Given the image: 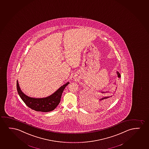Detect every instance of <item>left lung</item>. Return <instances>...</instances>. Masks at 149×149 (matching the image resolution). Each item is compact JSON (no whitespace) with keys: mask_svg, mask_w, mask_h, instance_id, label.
<instances>
[{"mask_svg":"<svg viewBox=\"0 0 149 149\" xmlns=\"http://www.w3.org/2000/svg\"><path fill=\"white\" fill-rule=\"evenodd\" d=\"M117 74H118V78L120 77V74L119 72H117ZM116 88H117L116 87ZM114 91L113 92H101L102 93H106L107 94H104V95L100 97V99L98 100V104H100L101 106H107L108 105L112 102V101L114 100L115 97H116V91ZM85 97L84 98V103L86 108H90L91 107V104H92V101L90 100L89 97H88V96H84Z\"/></svg>","mask_w":149,"mask_h":149,"instance_id":"obj_1","label":"left lung"}]
</instances>
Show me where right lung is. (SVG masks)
Wrapping results in <instances>:
<instances>
[{
  "label": "right lung",
  "mask_w": 149,
  "mask_h": 149,
  "mask_svg": "<svg viewBox=\"0 0 149 149\" xmlns=\"http://www.w3.org/2000/svg\"><path fill=\"white\" fill-rule=\"evenodd\" d=\"M69 84V82H68L55 93L46 98H31L26 96L21 91L18 80L17 81V90L21 99L29 107L37 111L49 112L54 110L59 104L63 90Z\"/></svg>",
  "instance_id": "1"
}]
</instances>
